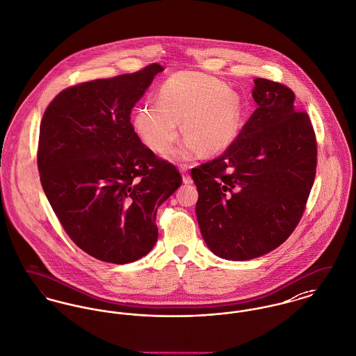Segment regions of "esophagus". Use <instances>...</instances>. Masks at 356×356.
<instances>
[{"label": "esophagus", "mask_w": 356, "mask_h": 356, "mask_svg": "<svg viewBox=\"0 0 356 356\" xmlns=\"http://www.w3.org/2000/svg\"><path fill=\"white\" fill-rule=\"evenodd\" d=\"M180 170H181V173H183V181H184V184H191L192 179L191 176H190V173H188V165L180 164Z\"/></svg>", "instance_id": "34e87169"}]
</instances>
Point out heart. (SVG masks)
Masks as SVG:
<instances>
[{
  "label": "heart",
  "mask_w": 356,
  "mask_h": 356,
  "mask_svg": "<svg viewBox=\"0 0 356 356\" xmlns=\"http://www.w3.org/2000/svg\"><path fill=\"white\" fill-rule=\"evenodd\" d=\"M181 120L188 140L173 150V157L190 159L197 149L217 154L237 137L240 100L213 77L179 72L160 86L157 103H143L133 115L138 137L156 153H164L175 143Z\"/></svg>",
  "instance_id": "heart-1"
}]
</instances>
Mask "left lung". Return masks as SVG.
Returning <instances> with one entry per match:
<instances>
[{
  "instance_id": "left-lung-1",
  "label": "left lung",
  "mask_w": 356,
  "mask_h": 356,
  "mask_svg": "<svg viewBox=\"0 0 356 356\" xmlns=\"http://www.w3.org/2000/svg\"><path fill=\"white\" fill-rule=\"evenodd\" d=\"M257 110L217 159L192 168L200 233L214 254L244 261L274 250L300 223L317 168L310 118L294 92L256 79Z\"/></svg>"
}]
</instances>
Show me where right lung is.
<instances>
[{"label":"right lung","mask_w":356,"mask_h":356,"mask_svg":"<svg viewBox=\"0 0 356 356\" xmlns=\"http://www.w3.org/2000/svg\"><path fill=\"white\" fill-rule=\"evenodd\" d=\"M163 70L150 63L69 86L40 122L43 191L72 241L102 261L126 264L147 254L159 237L157 209L183 183L177 168L145 146L130 122Z\"/></svg>","instance_id":"obj_1"}]
</instances>
